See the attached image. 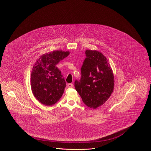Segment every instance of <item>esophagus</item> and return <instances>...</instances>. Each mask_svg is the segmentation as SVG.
<instances>
[{
  "mask_svg": "<svg viewBox=\"0 0 151 151\" xmlns=\"http://www.w3.org/2000/svg\"><path fill=\"white\" fill-rule=\"evenodd\" d=\"M73 83H68V87H69V88H73Z\"/></svg>",
  "mask_w": 151,
  "mask_h": 151,
  "instance_id": "obj_1",
  "label": "esophagus"
}]
</instances>
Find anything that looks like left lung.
I'll return each mask as SVG.
<instances>
[{
	"label": "left lung",
	"mask_w": 151,
	"mask_h": 151,
	"mask_svg": "<svg viewBox=\"0 0 151 151\" xmlns=\"http://www.w3.org/2000/svg\"><path fill=\"white\" fill-rule=\"evenodd\" d=\"M86 59L81 69V78L75 87L83 102L96 109L110 98L114 88V76L109 61L100 51H85Z\"/></svg>",
	"instance_id": "obj_1"
}]
</instances>
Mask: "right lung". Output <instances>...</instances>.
<instances>
[{
    "mask_svg": "<svg viewBox=\"0 0 151 151\" xmlns=\"http://www.w3.org/2000/svg\"><path fill=\"white\" fill-rule=\"evenodd\" d=\"M69 54L68 51H54L37 60L31 73L30 85L34 96L42 104L54 105L63 95L66 82L56 65Z\"/></svg>",
    "mask_w": 151,
    "mask_h": 151,
    "instance_id": "right-lung-1",
    "label": "right lung"
}]
</instances>
